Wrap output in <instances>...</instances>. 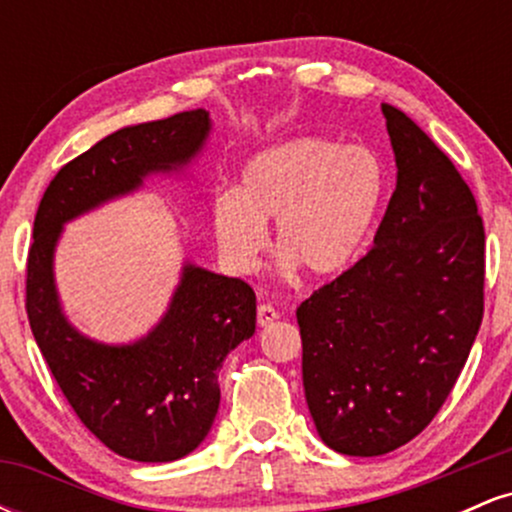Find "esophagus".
<instances>
[{"label":"esophagus","mask_w":512,"mask_h":512,"mask_svg":"<svg viewBox=\"0 0 512 512\" xmlns=\"http://www.w3.org/2000/svg\"><path fill=\"white\" fill-rule=\"evenodd\" d=\"M274 320H279V313H276L274 305H269V303L257 305V325L269 327Z\"/></svg>","instance_id":"1"}]
</instances>
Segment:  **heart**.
Instances as JSON below:
<instances>
[{
    "label": "heart",
    "instance_id": "heart-1",
    "mask_svg": "<svg viewBox=\"0 0 512 512\" xmlns=\"http://www.w3.org/2000/svg\"><path fill=\"white\" fill-rule=\"evenodd\" d=\"M385 192L378 156L363 146L298 137L262 151L245 166L238 190L216 192L211 226L223 260L252 272L274 221L286 267L308 274L342 272L366 240Z\"/></svg>",
    "mask_w": 512,
    "mask_h": 512
}]
</instances>
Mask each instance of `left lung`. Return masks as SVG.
I'll return each mask as SVG.
<instances>
[{"label": "left lung", "instance_id": "left-lung-1", "mask_svg": "<svg viewBox=\"0 0 512 512\" xmlns=\"http://www.w3.org/2000/svg\"><path fill=\"white\" fill-rule=\"evenodd\" d=\"M397 187L373 248L296 310L305 402L342 455L402 448L460 378L484 317V221L436 142L383 103Z\"/></svg>", "mask_w": 512, "mask_h": 512}]
</instances>
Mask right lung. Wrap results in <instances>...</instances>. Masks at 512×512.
I'll list each match as a JSON object with an SVG mask.
<instances>
[{
  "instance_id": "1",
  "label": "right lung",
  "mask_w": 512,
  "mask_h": 512,
  "mask_svg": "<svg viewBox=\"0 0 512 512\" xmlns=\"http://www.w3.org/2000/svg\"><path fill=\"white\" fill-rule=\"evenodd\" d=\"M207 110L117 129L76 156L40 199L26 264V313L40 354L76 416L127 460L173 462L207 438L219 411L223 358L255 332V291L185 264L168 313L144 339L108 346L62 315L52 255L74 216L137 190L149 173L190 163L209 137Z\"/></svg>"
}]
</instances>
